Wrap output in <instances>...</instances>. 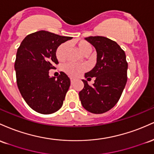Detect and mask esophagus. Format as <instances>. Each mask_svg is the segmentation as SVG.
Wrapping results in <instances>:
<instances>
[{"label": "esophagus", "instance_id": "34e87169", "mask_svg": "<svg viewBox=\"0 0 154 154\" xmlns=\"http://www.w3.org/2000/svg\"><path fill=\"white\" fill-rule=\"evenodd\" d=\"M70 82H71V83L73 82V79H70Z\"/></svg>", "mask_w": 154, "mask_h": 154}]
</instances>
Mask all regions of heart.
<instances>
[{
    "instance_id": "obj_1",
    "label": "heart",
    "mask_w": 154,
    "mask_h": 154,
    "mask_svg": "<svg viewBox=\"0 0 154 154\" xmlns=\"http://www.w3.org/2000/svg\"><path fill=\"white\" fill-rule=\"evenodd\" d=\"M77 48L83 55L87 56L92 51V46L89 42L86 41H79L75 42ZM69 49V43H63L58 46L56 51V57L59 61L63 62L66 60ZM86 70V67L84 65H75L72 63H67L64 66V70L68 75L71 77H75L84 72Z\"/></svg>"
}]
</instances>
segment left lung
Returning <instances> with one entry per match:
<instances>
[{
    "instance_id": "left-lung-1",
    "label": "left lung",
    "mask_w": 154,
    "mask_h": 154,
    "mask_svg": "<svg viewBox=\"0 0 154 154\" xmlns=\"http://www.w3.org/2000/svg\"><path fill=\"white\" fill-rule=\"evenodd\" d=\"M95 48L97 63L85 78L95 77L89 86L83 79L84 89L79 92L81 103L86 110L95 114L105 113L120 99L127 81L128 64L124 50L115 41L103 36L85 38Z\"/></svg>"
}]
</instances>
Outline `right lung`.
Returning <instances> with one entry per match:
<instances>
[{"label":"right lung","mask_w":154,"mask_h":154,"mask_svg":"<svg viewBox=\"0 0 154 154\" xmlns=\"http://www.w3.org/2000/svg\"><path fill=\"white\" fill-rule=\"evenodd\" d=\"M72 38L45 30L27 35L17 49L14 69L17 84L27 104L38 113L51 114L63 106L70 80L64 72L50 77L57 64V49Z\"/></svg>","instance_id":"1"}]
</instances>
